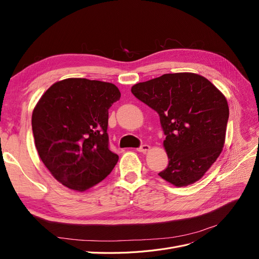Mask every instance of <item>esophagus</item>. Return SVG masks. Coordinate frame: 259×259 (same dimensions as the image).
<instances>
[{
	"label": "esophagus",
	"mask_w": 259,
	"mask_h": 259,
	"mask_svg": "<svg viewBox=\"0 0 259 259\" xmlns=\"http://www.w3.org/2000/svg\"><path fill=\"white\" fill-rule=\"evenodd\" d=\"M149 150H150V146L147 145V144L142 145L139 148H137V151H138V152H147V151H149Z\"/></svg>",
	"instance_id": "esophagus-1"
}]
</instances>
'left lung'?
<instances>
[{"instance_id": "8db88e82", "label": "left lung", "mask_w": 259, "mask_h": 259, "mask_svg": "<svg viewBox=\"0 0 259 259\" xmlns=\"http://www.w3.org/2000/svg\"><path fill=\"white\" fill-rule=\"evenodd\" d=\"M132 93L158 112L166 136L168 165L159 175L176 187L198 182L224 148L229 107L222 92L204 76L180 72L137 83Z\"/></svg>"}]
</instances>
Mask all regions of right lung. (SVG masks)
Returning <instances> with one entry per match:
<instances>
[{"label": "right lung", "instance_id": "add662e5", "mask_svg": "<svg viewBox=\"0 0 259 259\" xmlns=\"http://www.w3.org/2000/svg\"><path fill=\"white\" fill-rule=\"evenodd\" d=\"M120 97L112 83L71 77L53 84L36 104L31 123L37 153L69 189L88 190L115 166L108 110Z\"/></svg>", "mask_w": 259, "mask_h": 259}]
</instances>
